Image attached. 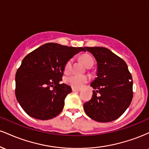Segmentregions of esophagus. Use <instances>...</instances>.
I'll list each match as a JSON object with an SVG mask.
<instances>
[{"mask_svg":"<svg viewBox=\"0 0 149 149\" xmlns=\"http://www.w3.org/2000/svg\"><path fill=\"white\" fill-rule=\"evenodd\" d=\"M72 91L73 92H80V89H76V88H72Z\"/></svg>","mask_w":149,"mask_h":149,"instance_id":"1","label":"esophagus"}]
</instances>
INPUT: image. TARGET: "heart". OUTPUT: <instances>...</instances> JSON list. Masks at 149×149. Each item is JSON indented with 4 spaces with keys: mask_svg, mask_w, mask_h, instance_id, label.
I'll return each instance as SVG.
<instances>
[{
    "mask_svg": "<svg viewBox=\"0 0 149 149\" xmlns=\"http://www.w3.org/2000/svg\"><path fill=\"white\" fill-rule=\"evenodd\" d=\"M80 59H81L82 61L84 63L85 66L88 68L92 67L94 63H95L93 58L89 54H84V55L81 56ZM72 64L73 59L71 58L65 63L64 67V72L69 73L71 71V69H72ZM64 81L66 84L71 85L73 88L79 89L83 87V85L85 83H88L89 81V78L87 76H84V75H78L73 73V74L69 75V76L65 77Z\"/></svg>",
    "mask_w": 149,
    "mask_h": 149,
    "instance_id": "b5f03b06",
    "label": "heart"
}]
</instances>
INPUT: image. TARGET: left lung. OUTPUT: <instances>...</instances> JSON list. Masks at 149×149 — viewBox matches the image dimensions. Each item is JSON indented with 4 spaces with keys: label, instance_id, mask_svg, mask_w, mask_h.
<instances>
[{
    "label": "left lung",
    "instance_id": "left-lung-1",
    "mask_svg": "<svg viewBox=\"0 0 149 149\" xmlns=\"http://www.w3.org/2000/svg\"><path fill=\"white\" fill-rule=\"evenodd\" d=\"M97 61V77L90 86L92 97L83 105L90 118L101 123L115 120L123 114L133 97L132 77L123 59L110 49L85 47Z\"/></svg>",
    "mask_w": 149,
    "mask_h": 149
}]
</instances>
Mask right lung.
Masks as SVG:
<instances>
[{
  "instance_id": "right-lung-1",
  "label": "right lung",
  "mask_w": 149,
  "mask_h": 149,
  "mask_svg": "<svg viewBox=\"0 0 149 149\" xmlns=\"http://www.w3.org/2000/svg\"><path fill=\"white\" fill-rule=\"evenodd\" d=\"M83 47L46 43L27 54L15 76V95L23 110L34 118L49 120L60 113L71 88L59 84L65 63Z\"/></svg>"
}]
</instances>
